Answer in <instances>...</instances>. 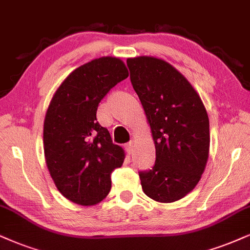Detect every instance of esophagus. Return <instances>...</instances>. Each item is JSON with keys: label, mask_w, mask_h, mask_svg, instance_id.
<instances>
[{"label": "esophagus", "mask_w": 250, "mask_h": 250, "mask_svg": "<svg viewBox=\"0 0 250 250\" xmlns=\"http://www.w3.org/2000/svg\"><path fill=\"white\" fill-rule=\"evenodd\" d=\"M125 150L129 154L132 153V150H134V143L132 142H129V143L125 144Z\"/></svg>", "instance_id": "esophagus-1"}]
</instances>
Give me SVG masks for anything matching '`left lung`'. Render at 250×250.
I'll use <instances>...</instances> for the list:
<instances>
[{
  "label": "left lung",
  "instance_id": "left-lung-1",
  "mask_svg": "<svg viewBox=\"0 0 250 250\" xmlns=\"http://www.w3.org/2000/svg\"><path fill=\"white\" fill-rule=\"evenodd\" d=\"M130 81L156 146L151 169L140 170L145 195L162 203L181 200L203 174L210 146L209 118L200 96L174 67L150 56L128 59Z\"/></svg>",
  "mask_w": 250,
  "mask_h": 250
}]
</instances>
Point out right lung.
Returning a JSON list of instances; mask_svg holds the SVG:
<instances>
[{"instance_id": "right-lung-1", "label": "right lung", "mask_w": 250, "mask_h": 250, "mask_svg": "<svg viewBox=\"0 0 250 250\" xmlns=\"http://www.w3.org/2000/svg\"><path fill=\"white\" fill-rule=\"evenodd\" d=\"M120 59H96L75 69L52 98L43 123V150L60 192L80 205H94L108 195L110 173L125 152L113 144L97 120L99 103L128 77Z\"/></svg>"}]
</instances>
